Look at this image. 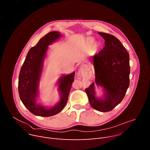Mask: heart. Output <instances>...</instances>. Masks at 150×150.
<instances>
[{
    "label": "heart",
    "mask_w": 150,
    "mask_h": 150,
    "mask_svg": "<svg viewBox=\"0 0 150 150\" xmlns=\"http://www.w3.org/2000/svg\"><path fill=\"white\" fill-rule=\"evenodd\" d=\"M94 40L93 38H90L88 40V45L90 46H92L93 45V44H94Z\"/></svg>",
    "instance_id": "obj_1"
}]
</instances>
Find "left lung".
Instances as JSON below:
<instances>
[{
    "label": "left lung",
    "instance_id": "left-lung-1",
    "mask_svg": "<svg viewBox=\"0 0 150 150\" xmlns=\"http://www.w3.org/2000/svg\"><path fill=\"white\" fill-rule=\"evenodd\" d=\"M98 34L104 39L105 46L93 57L95 83L85 89V92L93 108L108 112L122 101L129 86V54L116 37L104 33ZM95 84L103 87V99L95 97Z\"/></svg>",
    "mask_w": 150,
    "mask_h": 150
}]
</instances>
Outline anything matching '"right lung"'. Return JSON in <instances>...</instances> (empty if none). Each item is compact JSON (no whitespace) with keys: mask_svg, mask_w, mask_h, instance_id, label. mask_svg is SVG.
I'll return each mask as SVG.
<instances>
[{"mask_svg":"<svg viewBox=\"0 0 150 150\" xmlns=\"http://www.w3.org/2000/svg\"><path fill=\"white\" fill-rule=\"evenodd\" d=\"M61 36L60 33L52 31L42 37L36 46L30 49L21 68L18 80L19 97L27 109L36 116L49 117L55 115L64 108L68 101L72 83L74 81V72L62 76L59 79L58 90L60 100L56 105L47 109L36 103L40 79L48 46Z\"/></svg>","mask_w":150,"mask_h":150,"instance_id":"add662e5","label":"right lung"}]
</instances>
